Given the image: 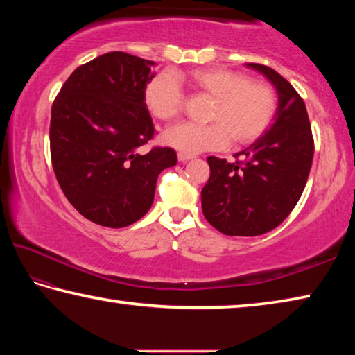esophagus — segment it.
Here are the masks:
<instances>
[{
    "mask_svg": "<svg viewBox=\"0 0 355 355\" xmlns=\"http://www.w3.org/2000/svg\"><path fill=\"white\" fill-rule=\"evenodd\" d=\"M192 158H194V156H192V155L178 153V161H180V163H186V161H189V159H192Z\"/></svg>",
    "mask_w": 355,
    "mask_h": 355,
    "instance_id": "34e87169",
    "label": "esophagus"
}]
</instances>
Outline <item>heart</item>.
I'll return each instance as SVG.
<instances>
[{
	"label": "heart",
	"instance_id": "heart-1",
	"mask_svg": "<svg viewBox=\"0 0 355 355\" xmlns=\"http://www.w3.org/2000/svg\"><path fill=\"white\" fill-rule=\"evenodd\" d=\"M178 83L197 95L213 98L208 125L184 123L167 130L166 146L184 155L220 150L230 139L239 146L254 142L263 135L275 112V92L261 80H249L243 71L228 69H196L188 73H159L148 81L144 103L158 120L171 122L183 110L184 97Z\"/></svg>",
	"mask_w": 355,
	"mask_h": 355
}]
</instances>
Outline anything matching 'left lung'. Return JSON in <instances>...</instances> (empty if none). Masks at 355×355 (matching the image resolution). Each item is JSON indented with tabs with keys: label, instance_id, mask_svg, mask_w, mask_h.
I'll list each match as a JSON object with an SVG mask.
<instances>
[{
	"label": "left lung",
	"instance_id": "1",
	"mask_svg": "<svg viewBox=\"0 0 355 355\" xmlns=\"http://www.w3.org/2000/svg\"><path fill=\"white\" fill-rule=\"evenodd\" d=\"M266 76L277 91L274 120L258 139L227 163L209 156L202 211L228 236H258L280 225L299 202L313 161V136L307 107L284 76L261 64H245Z\"/></svg>",
	"mask_w": 355,
	"mask_h": 355
}]
</instances>
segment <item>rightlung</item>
I'll use <instances>...</instances> for the list:
<instances>
[{"instance_id":"right-lung-1","label":"right lung","mask_w":355,"mask_h":355,"mask_svg":"<svg viewBox=\"0 0 355 355\" xmlns=\"http://www.w3.org/2000/svg\"><path fill=\"white\" fill-rule=\"evenodd\" d=\"M155 62L112 51L78 67L51 107L50 147L58 183L78 213L122 228L152 207L156 180L177 164L169 147L137 148L155 127L144 91Z\"/></svg>"}]
</instances>
